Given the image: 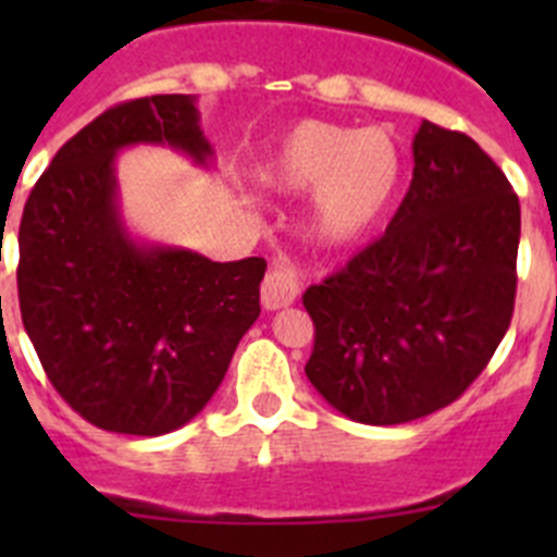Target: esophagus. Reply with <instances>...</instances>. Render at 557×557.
Wrapping results in <instances>:
<instances>
[{
  "mask_svg": "<svg viewBox=\"0 0 557 557\" xmlns=\"http://www.w3.org/2000/svg\"><path fill=\"white\" fill-rule=\"evenodd\" d=\"M298 298V278L287 262H275L262 282V307L268 312L284 309Z\"/></svg>",
  "mask_w": 557,
  "mask_h": 557,
  "instance_id": "34e87169",
  "label": "esophagus"
}]
</instances>
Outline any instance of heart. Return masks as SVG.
<instances>
[{
	"label": "heart",
	"mask_w": 557,
	"mask_h": 557,
	"mask_svg": "<svg viewBox=\"0 0 557 557\" xmlns=\"http://www.w3.org/2000/svg\"><path fill=\"white\" fill-rule=\"evenodd\" d=\"M407 159L387 127L307 120L284 133L264 164L268 186L289 195L314 189L309 228L318 243L343 248L385 223L405 189Z\"/></svg>",
	"instance_id": "obj_1"
}]
</instances>
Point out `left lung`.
Masks as SVG:
<instances>
[{
	"instance_id": "1",
	"label": "left lung",
	"mask_w": 557,
	"mask_h": 557,
	"mask_svg": "<svg viewBox=\"0 0 557 557\" xmlns=\"http://www.w3.org/2000/svg\"><path fill=\"white\" fill-rule=\"evenodd\" d=\"M412 184L376 243L304 293L307 376L351 421L407 424L451 405L513 318L521 211L466 133L421 122Z\"/></svg>"
}]
</instances>
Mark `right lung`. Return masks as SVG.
I'll use <instances>...</instances> for the list:
<instances>
[{"mask_svg":"<svg viewBox=\"0 0 557 557\" xmlns=\"http://www.w3.org/2000/svg\"><path fill=\"white\" fill-rule=\"evenodd\" d=\"M191 95L108 108L75 133L24 203L18 307L49 382L88 424L166 435L189 424L253 326L268 262H211L133 239L120 211L116 152L161 145L209 166Z\"/></svg>","mask_w":557,"mask_h":557,"instance_id":"obj_1","label":"right lung"}]
</instances>
